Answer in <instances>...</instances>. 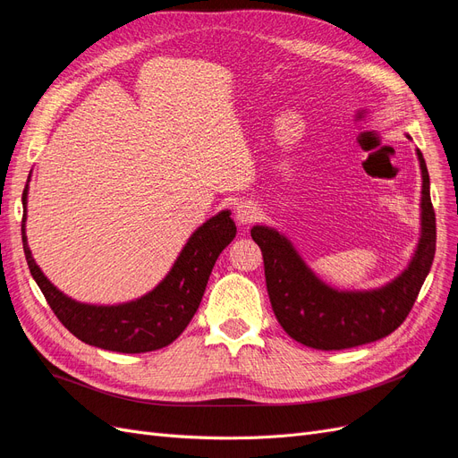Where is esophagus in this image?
Returning <instances> with one entry per match:
<instances>
[{"mask_svg": "<svg viewBox=\"0 0 458 458\" xmlns=\"http://www.w3.org/2000/svg\"><path fill=\"white\" fill-rule=\"evenodd\" d=\"M234 216H237V221L241 225H250L258 219L259 210L254 202H241L237 206V212H234Z\"/></svg>", "mask_w": 458, "mask_h": 458, "instance_id": "1", "label": "esophagus"}]
</instances>
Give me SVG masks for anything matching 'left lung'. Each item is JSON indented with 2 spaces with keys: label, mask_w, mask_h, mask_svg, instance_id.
<instances>
[{
  "label": "left lung",
  "mask_w": 458,
  "mask_h": 458,
  "mask_svg": "<svg viewBox=\"0 0 458 458\" xmlns=\"http://www.w3.org/2000/svg\"><path fill=\"white\" fill-rule=\"evenodd\" d=\"M411 140V135H407ZM422 174L420 237L407 263L392 281L367 290H340L325 283L284 233L254 225L261 248L267 294L276 321L290 338L315 350H345L377 342L405 321L436 254V214L429 199V175L417 148Z\"/></svg>",
  "instance_id": "obj_1"
}]
</instances>
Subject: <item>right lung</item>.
Returning a JSON list of instances; mask_svg holds the SVG:
<instances>
[{
    "instance_id": "right-lung-1",
    "label": "right lung",
    "mask_w": 458,
    "mask_h": 458,
    "mask_svg": "<svg viewBox=\"0 0 458 458\" xmlns=\"http://www.w3.org/2000/svg\"><path fill=\"white\" fill-rule=\"evenodd\" d=\"M29 183L30 177L22 192L24 256L49 308L78 340L108 352L145 353L164 348L182 335L200 306L217 256L237 234V225L229 210H221L206 219L191 234L168 275L150 293L114 306H95L61 293L32 258L26 239Z\"/></svg>"
}]
</instances>
